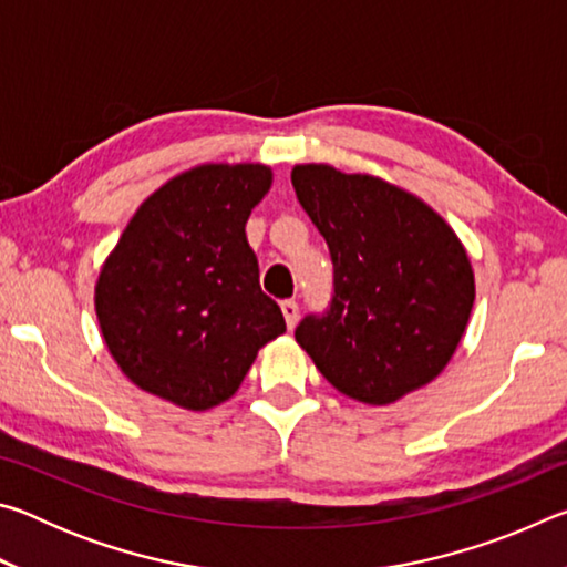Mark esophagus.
<instances>
[{"instance_id":"34e87169","label":"esophagus","mask_w":567,"mask_h":567,"mask_svg":"<svg viewBox=\"0 0 567 567\" xmlns=\"http://www.w3.org/2000/svg\"><path fill=\"white\" fill-rule=\"evenodd\" d=\"M282 315H285V322H287V328H295L297 324V318H300V305H297L295 300H285L282 305Z\"/></svg>"}]
</instances>
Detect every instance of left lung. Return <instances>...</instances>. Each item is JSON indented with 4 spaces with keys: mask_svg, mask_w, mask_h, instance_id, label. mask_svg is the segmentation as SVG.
I'll list each match as a JSON object with an SVG mask.
<instances>
[{
    "mask_svg": "<svg viewBox=\"0 0 567 567\" xmlns=\"http://www.w3.org/2000/svg\"><path fill=\"white\" fill-rule=\"evenodd\" d=\"M292 187L332 257V300L295 340L332 388L388 405L453 358L475 302L467 252L422 199L370 175L297 165Z\"/></svg>",
    "mask_w": 567,
    "mask_h": 567,
    "instance_id": "left-lung-1",
    "label": "left lung"
}]
</instances>
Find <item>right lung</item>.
Wrapping results in <instances>:
<instances>
[{
  "label": "right lung",
  "mask_w": 567,
  "mask_h": 567,
  "mask_svg": "<svg viewBox=\"0 0 567 567\" xmlns=\"http://www.w3.org/2000/svg\"><path fill=\"white\" fill-rule=\"evenodd\" d=\"M270 185L265 165H203L134 213L94 287L102 338L134 385L209 410L235 395L257 350L285 332L245 235Z\"/></svg>",
  "instance_id": "add662e5"
}]
</instances>
